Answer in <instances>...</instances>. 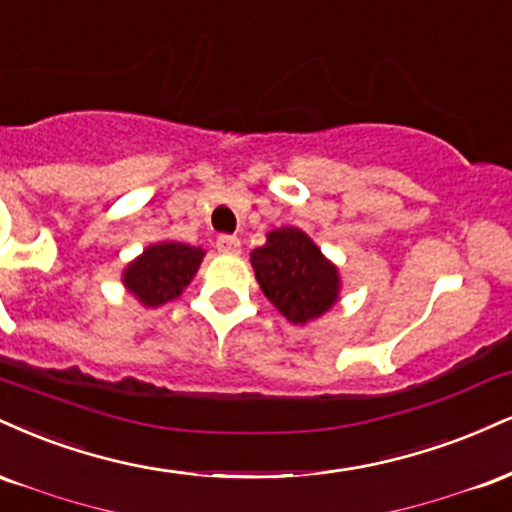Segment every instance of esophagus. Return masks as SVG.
<instances>
[{"instance_id": "34e87169", "label": "esophagus", "mask_w": 512, "mask_h": 512, "mask_svg": "<svg viewBox=\"0 0 512 512\" xmlns=\"http://www.w3.org/2000/svg\"><path fill=\"white\" fill-rule=\"evenodd\" d=\"M215 246H218L220 254H227V256L242 254V242H239L237 237H232V234H222V237H218V242H215Z\"/></svg>"}]
</instances>
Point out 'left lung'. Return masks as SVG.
Returning a JSON list of instances; mask_svg holds the SVG:
<instances>
[{"label":"left lung","mask_w":512,"mask_h":512,"mask_svg":"<svg viewBox=\"0 0 512 512\" xmlns=\"http://www.w3.org/2000/svg\"><path fill=\"white\" fill-rule=\"evenodd\" d=\"M251 268L268 302L290 323L306 326L340 302V268L299 227L270 230L266 244L251 251Z\"/></svg>","instance_id":"left-lung-1"}]
</instances>
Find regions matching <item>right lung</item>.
<instances>
[{
  "label": "right lung",
  "mask_w": 512,
  "mask_h": 512,
  "mask_svg": "<svg viewBox=\"0 0 512 512\" xmlns=\"http://www.w3.org/2000/svg\"><path fill=\"white\" fill-rule=\"evenodd\" d=\"M206 251L172 239H162L143 249L134 261L122 270V285L141 306H155L172 302L194 280Z\"/></svg>",
  "instance_id": "right-lung-1"
}]
</instances>
